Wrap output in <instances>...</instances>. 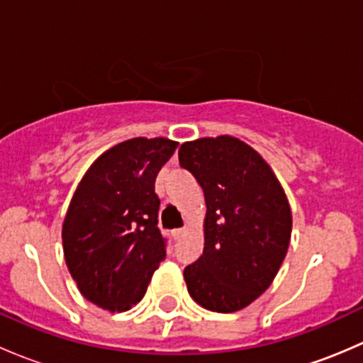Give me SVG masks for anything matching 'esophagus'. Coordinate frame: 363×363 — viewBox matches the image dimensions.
Returning a JSON list of instances; mask_svg holds the SVG:
<instances>
[{
  "label": "esophagus",
  "instance_id": "obj_1",
  "mask_svg": "<svg viewBox=\"0 0 363 363\" xmlns=\"http://www.w3.org/2000/svg\"><path fill=\"white\" fill-rule=\"evenodd\" d=\"M171 236H173L174 241H178V239H182L185 236V229H174L173 233H171Z\"/></svg>",
  "mask_w": 363,
  "mask_h": 363
}]
</instances>
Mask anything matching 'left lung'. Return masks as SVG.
I'll use <instances>...</instances> for the list:
<instances>
[{
  "instance_id": "obj_1",
  "label": "left lung",
  "mask_w": 363,
  "mask_h": 363,
  "mask_svg": "<svg viewBox=\"0 0 363 363\" xmlns=\"http://www.w3.org/2000/svg\"><path fill=\"white\" fill-rule=\"evenodd\" d=\"M180 166L206 199L204 252L183 271L190 297L215 313L245 309L271 286L292 236V209L264 157L239 138L185 141Z\"/></svg>"
}]
</instances>
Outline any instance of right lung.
Instances as JSON below:
<instances>
[{"label": "right lung", "mask_w": 363, "mask_h": 363, "mask_svg": "<svg viewBox=\"0 0 363 363\" xmlns=\"http://www.w3.org/2000/svg\"><path fill=\"white\" fill-rule=\"evenodd\" d=\"M177 147L167 138L122 141L91 164L71 197L62 222L66 265L80 294L106 311L138 304L166 259L155 178Z\"/></svg>", "instance_id": "add662e5"}]
</instances>
